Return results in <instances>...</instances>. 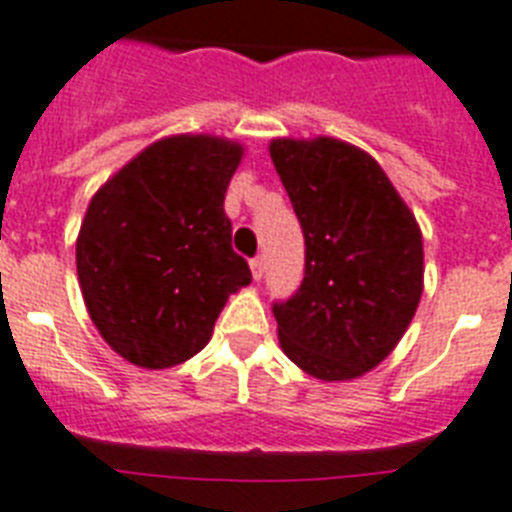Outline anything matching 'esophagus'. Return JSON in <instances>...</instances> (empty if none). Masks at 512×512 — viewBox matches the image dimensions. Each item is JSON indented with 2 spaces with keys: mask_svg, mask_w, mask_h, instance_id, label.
Here are the masks:
<instances>
[{
  "mask_svg": "<svg viewBox=\"0 0 512 512\" xmlns=\"http://www.w3.org/2000/svg\"><path fill=\"white\" fill-rule=\"evenodd\" d=\"M251 275L253 280H261V275H264V259H261V256L251 259Z\"/></svg>",
  "mask_w": 512,
  "mask_h": 512,
  "instance_id": "esophagus-1",
  "label": "esophagus"
}]
</instances>
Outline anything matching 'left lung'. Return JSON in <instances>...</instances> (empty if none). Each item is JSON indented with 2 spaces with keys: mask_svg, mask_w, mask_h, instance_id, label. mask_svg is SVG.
I'll return each mask as SVG.
<instances>
[{
  "mask_svg": "<svg viewBox=\"0 0 512 512\" xmlns=\"http://www.w3.org/2000/svg\"><path fill=\"white\" fill-rule=\"evenodd\" d=\"M306 243L301 288L272 306L282 351L312 378L351 380L402 341L423 296V235L386 171L333 137L272 140Z\"/></svg>",
  "mask_w": 512,
  "mask_h": 512,
  "instance_id": "left-lung-1",
  "label": "left lung"
}]
</instances>
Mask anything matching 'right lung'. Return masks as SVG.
Masks as SVG:
<instances>
[{"mask_svg":"<svg viewBox=\"0 0 512 512\" xmlns=\"http://www.w3.org/2000/svg\"><path fill=\"white\" fill-rule=\"evenodd\" d=\"M240 142L163 137L94 192L76 240L87 312L110 349L145 370L195 357L251 269L232 251L224 192Z\"/></svg>","mask_w":512,"mask_h":512,"instance_id":"obj_1","label":"right lung"}]
</instances>
